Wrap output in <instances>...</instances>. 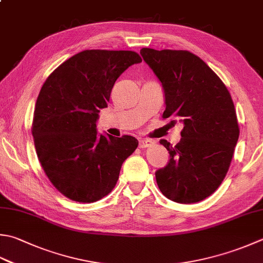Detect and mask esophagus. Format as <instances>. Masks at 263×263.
<instances>
[{
	"label": "esophagus",
	"instance_id": "obj_1",
	"mask_svg": "<svg viewBox=\"0 0 263 263\" xmlns=\"http://www.w3.org/2000/svg\"><path fill=\"white\" fill-rule=\"evenodd\" d=\"M152 145H153V141L148 140V139H140V140H139V147L140 148H147V147H151Z\"/></svg>",
	"mask_w": 263,
	"mask_h": 263
}]
</instances>
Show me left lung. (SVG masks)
<instances>
[{
  "label": "left lung",
  "instance_id": "1",
  "mask_svg": "<svg viewBox=\"0 0 263 263\" xmlns=\"http://www.w3.org/2000/svg\"><path fill=\"white\" fill-rule=\"evenodd\" d=\"M140 54L162 83L163 118L183 124L176 146L159 141L170 159L155 172L158 188L173 202H200L218 189L233 159L239 137L233 99L219 76L189 51L143 48Z\"/></svg>",
  "mask_w": 263,
  "mask_h": 263
}]
</instances>
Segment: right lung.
Masks as SVG:
<instances>
[{"label": "right lung", "mask_w": 263, "mask_h": 263, "mask_svg": "<svg viewBox=\"0 0 263 263\" xmlns=\"http://www.w3.org/2000/svg\"><path fill=\"white\" fill-rule=\"evenodd\" d=\"M133 51L85 50L53 70L40 91L32 133L44 172L71 200L93 203L109 194L135 137L99 133L97 122L116 80L140 64Z\"/></svg>", "instance_id": "1"}]
</instances>
